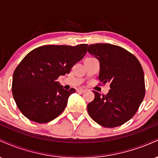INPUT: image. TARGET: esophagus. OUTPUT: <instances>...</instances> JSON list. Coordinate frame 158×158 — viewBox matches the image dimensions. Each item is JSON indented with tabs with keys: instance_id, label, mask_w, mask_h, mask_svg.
<instances>
[{
	"instance_id": "34e87169",
	"label": "esophagus",
	"mask_w": 158,
	"mask_h": 158,
	"mask_svg": "<svg viewBox=\"0 0 158 158\" xmlns=\"http://www.w3.org/2000/svg\"><path fill=\"white\" fill-rule=\"evenodd\" d=\"M77 90L79 92V93H85V92L86 91V90L83 89V88H78Z\"/></svg>"
}]
</instances>
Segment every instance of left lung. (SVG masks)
<instances>
[{
    "mask_svg": "<svg viewBox=\"0 0 158 158\" xmlns=\"http://www.w3.org/2000/svg\"><path fill=\"white\" fill-rule=\"evenodd\" d=\"M88 51L99 61L100 82L110 83L106 95L93 91L95 97L87 106L88 114L102 126H121L135 115L144 98L142 66L133 54L117 45L90 44Z\"/></svg>",
    "mask_w": 158,
    "mask_h": 158,
    "instance_id": "1",
    "label": "left lung"
}]
</instances>
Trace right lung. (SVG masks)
I'll return each mask as SVG.
<instances>
[{"instance_id":"add662e5","label":"right lung","mask_w":158,"mask_h":158,"mask_svg":"<svg viewBox=\"0 0 158 158\" xmlns=\"http://www.w3.org/2000/svg\"><path fill=\"white\" fill-rule=\"evenodd\" d=\"M88 44L44 45L34 49L14 71L12 90L18 108L33 122L46 123L64 110L70 94L57 81L87 52Z\"/></svg>"}]
</instances>
